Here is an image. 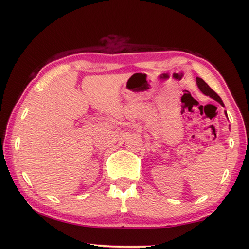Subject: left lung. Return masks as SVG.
<instances>
[{
	"label": "left lung",
	"mask_w": 249,
	"mask_h": 249,
	"mask_svg": "<svg viewBox=\"0 0 249 249\" xmlns=\"http://www.w3.org/2000/svg\"><path fill=\"white\" fill-rule=\"evenodd\" d=\"M196 81H197V86H198V88H199V89H200L201 92H202L204 95H206V96L213 98L214 100H216V102H218L221 106H223V107H225L223 100H221V98L218 96L217 93H215L213 89L208 86V83H206L203 80V79L197 77V78H196ZM225 113H226V116H227L226 111H225ZM227 118H228V116H227Z\"/></svg>",
	"instance_id": "left-lung-1"
}]
</instances>
